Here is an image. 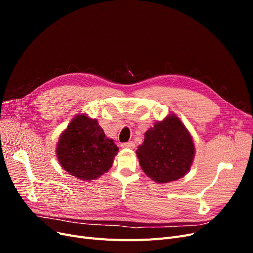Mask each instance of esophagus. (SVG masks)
<instances>
[{"instance_id":"1","label":"esophagus","mask_w":253,"mask_h":253,"mask_svg":"<svg viewBox=\"0 0 253 253\" xmlns=\"http://www.w3.org/2000/svg\"><path fill=\"white\" fill-rule=\"evenodd\" d=\"M121 147L122 148H126V149H134L135 148V144H134L133 141H127V142L121 143Z\"/></svg>"}]
</instances>
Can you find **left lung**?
I'll return each instance as SVG.
<instances>
[{
  "label": "left lung",
  "instance_id": "1",
  "mask_svg": "<svg viewBox=\"0 0 253 253\" xmlns=\"http://www.w3.org/2000/svg\"><path fill=\"white\" fill-rule=\"evenodd\" d=\"M143 172L159 183L181 178L194 158L192 137L176 116L157 122L136 151Z\"/></svg>",
  "mask_w": 253,
  "mask_h": 253
}]
</instances>
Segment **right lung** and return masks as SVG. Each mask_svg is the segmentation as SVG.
Instances as JSON below:
<instances>
[{
	"instance_id": "right-lung-1",
	"label": "right lung",
	"mask_w": 253,
	"mask_h": 253,
	"mask_svg": "<svg viewBox=\"0 0 253 253\" xmlns=\"http://www.w3.org/2000/svg\"><path fill=\"white\" fill-rule=\"evenodd\" d=\"M118 147L106 138L96 119L78 115L61 134L57 157L63 169L82 180H93L108 171Z\"/></svg>"
}]
</instances>
